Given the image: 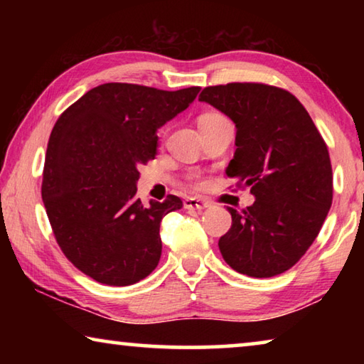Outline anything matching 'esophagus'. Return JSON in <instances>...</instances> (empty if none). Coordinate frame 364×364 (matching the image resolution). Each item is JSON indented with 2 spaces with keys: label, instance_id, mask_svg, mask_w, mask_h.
I'll return each mask as SVG.
<instances>
[{
  "label": "esophagus",
  "instance_id": "obj_1",
  "mask_svg": "<svg viewBox=\"0 0 364 364\" xmlns=\"http://www.w3.org/2000/svg\"><path fill=\"white\" fill-rule=\"evenodd\" d=\"M183 205L186 210H204L205 207H208V202L199 199V197H189V199H184Z\"/></svg>",
  "mask_w": 364,
  "mask_h": 364
}]
</instances>
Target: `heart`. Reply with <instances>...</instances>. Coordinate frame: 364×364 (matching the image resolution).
<instances>
[{
	"mask_svg": "<svg viewBox=\"0 0 364 364\" xmlns=\"http://www.w3.org/2000/svg\"><path fill=\"white\" fill-rule=\"evenodd\" d=\"M221 117L223 115H220V114H205V115H202L200 119H199V125H202V123H207V122H213V120H218V119H221ZM189 180H191V183H193V186H196V188H199L200 186V180L197 176H189Z\"/></svg>",
	"mask_w": 364,
	"mask_h": 364,
	"instance_id": "obj_1",
	"label": "heart"
}]
</instances>
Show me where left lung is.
Here are the masks:
<instances>
[{
  "instance_id": "obj_1",
  "label": "left lung",
  "mask_w": 364,
  "mask_h": 364,
  "mask_svg": "<svg viewBox=\"0 0 364 364\" xmlns=\"http://www.w3.org/2000/svg\"><path fill=\"white\" fill-rule=\"evenodd\" d=\"M199 100L236 123V152L226 175L255 196L242 212L228 207L232 223L218 241L221 255L252 278L284 273L310 249L328 217L334 191L328 146L301 102L278 86H207Z\"/></svg>"
}]
</instances>
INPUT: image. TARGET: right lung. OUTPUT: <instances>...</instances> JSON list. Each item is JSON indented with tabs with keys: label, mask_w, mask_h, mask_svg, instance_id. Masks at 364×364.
I'll list each match as a JSON object with an SVG mask.
<instances>
[{
	"label": "right lung",
	"mask_w": 364,
	"mask_h": 364,
	"mask_svg": "<svg viewBox=\"0 0 364 364\" xmlns=\"http://www.w3.org/2000/svg\"><path fill=\"white\" fill-rule=\"evenodd\" d=\"M199 86L165 91L104 83L67 107L48 141L41 197L73 267L107 286H130L160 260V221L183 207L136 199L138 168L157 154V128L183 112Z\"/></svg>",
	"instance_id": "1"
}]
</instances>
